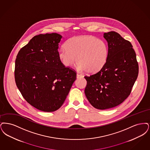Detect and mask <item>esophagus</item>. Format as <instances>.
<instances>
[{
    "label": "esophagus",
    "mask_w": 150,
    "mask_h": 150,
    "mask_svg": "<svg viewBox=\"0 0 150 150\" xmlns=\"http://www.w3.org/2000/svg\"><path fill=\"white\" fill-rule=\"evenodd\" d=\"M81 77H83V76H82V75L78 74V73L77 74V78H81Z\"/></svg>",
    "instance_id": "34e87169"
}]
</instances>
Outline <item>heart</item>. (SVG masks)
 Returning <instances> with one entry per match:
<instances>
[{"label": "heart", "mask_w": 150, "mask_h": 150, "mask_svg": "<svg viewBox=\"0 0 150 150\" xmlns=\"http://www.w3.org/2000/svg\"><path fill=\"white\" fill-rule=\"evenodd\" d=\"M65 47L59 52V57L65 67L76 60L79 71L95 73L104 66L108 57V47L102 40L92 36H74L68 40Z\"/></svg>", "instance_id": "b5f03b06"}]
</instances>
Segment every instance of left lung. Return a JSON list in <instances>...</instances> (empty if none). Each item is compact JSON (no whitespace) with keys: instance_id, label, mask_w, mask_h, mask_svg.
<instances>
[{"instance_id":"8db88e82","label":"left lung","mask_w":150,"mask_h":150,"mask_svg":"<svg viewBox=\"0 0 150 150\" xmlns=\"http://www.w3.org/2000/svg\"><path fill=\"white\" fill-rule=\"evenodd\" d=\"M108 44V57L103 68L86 76V96L95 108L115 107L129 96L138 75V64L133 46L118 33H104Z\"/></svg>"}]
</instances>
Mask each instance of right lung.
<instances>
[{"label": "right lung", "mask_w": 150, "mask_h": 150, "mask_svg": "<svg viewBox=\"0 0 150 150\" xmlns=\"http://www.w3.org/2000/svg\"><path fill=\"white\" fill-rule=\"evenodd\" d=\"M62 38L57 33L35 36L16 57V85L26 101L39 110L59 109L76 79V72L65 67L59 57Z\"/></svg>", "instance_id": "add662e5"}]
</instances>
